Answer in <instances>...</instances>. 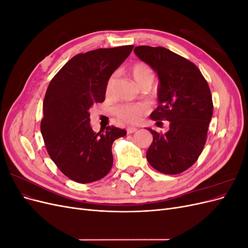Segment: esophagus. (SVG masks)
<instances>
[{
    "label": "esophagus",
    "mask_w": 248,
    "mask_h": 248,
    "mask_svg": "<svg viewBox=\"0 0 248 248\" xmlns=\"http://www.w3.org/2000/svg\"><path fill=\"white\" fill-rule=\"evenodd\" d=\"M137 130H138V128H136V127H128V128H127V133L131 134L133 132H136Z\"/></svg>",
    "instance_id": "34e87169"
}]
</instances>
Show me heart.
Segmentation results:
<instances>
[{"instance_id":"b5f03b06","label":"heart","mask_w":248,"mask_h":248,"mask_svg":"<svg viewBox=\"0 0 248 248\" xmlns=\"http://www.w3.org/2000/svg\"><path fill=\"white\" fill-rule=\"evenodd\" d=\"M130 73L133 80L136 84L140 88L148 82H151L153 80V73L150 69V67L142 62H138L133 64L130 68ZM114 77H110L107 82V95H110L112 84H114ZM147 111V108L144 104L136 103V104H123V106L119 107L117 108V115L120 119L124 120L126 122L134 123L145 114Z\"/></svg>"}]
</instances>
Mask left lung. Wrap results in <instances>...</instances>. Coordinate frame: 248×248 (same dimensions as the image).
<instances>
[{
  "mask_svg": "<svg viewBox=\"0 0 248 248\" xmlns=\"http://www.w3.org/2000/svg\"><path fill=\"white\" fill-rule=\"evenodd\" d=\"M133 51L159 79L158 107L150 118L170 122L163 134L147 128L153 136L147 160L162 174H180L197 161L204 149L213 114L211 92L198 67L170 49L140 46Z\"/></svg>",
  "mask_w": 248,
  "mask_h": 248,
  "instance_id": "left-lung-1",
  "label": "left lung"
}]
</instances>
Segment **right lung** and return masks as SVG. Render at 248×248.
I'll list each match as a JSON object with an SVG mask.
<instances>
[{"mask_svg":"<svg viewBox=\"0 0 248 248\" xmlns=\"http://www.w3.org/2000/svg\"><path fill=\"white\" fill-rule=\"evenodd\" d=\"M133 46L98 48L74 56L49 82L43 100L41 133L48 155L65 176L78 183H91L108 174L111 146L126 136L108 126L95 132L90 108L106 98L107 82L130 55Z\"/></svg>","mask_w":248,"mask_h":248,"instance_id":"add662e5","label":"right lung"}]
</instances>
